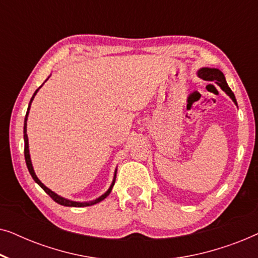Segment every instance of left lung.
<instances>
[{"label":"left lung","instance_id":"8db88e82","mask_svg":"<svg viewBox=\"0 0 258 258\" xmlns=\"http://www.w3.org/2000/svg\"><path fill=\"white\" fill-rule=\"evenodd\" d=\"M197 76L201 77L202 80H206V81H215V83H216L217 86L220 87L221 89L223 90L229 97L231 98L232 102H234V103L237 105V101H236L235 95L231 91L230 88H229L227 81H225V77L223 75V73H222L220 69L207 68V67H206V68H201L199 72H197Z\"/></svg>","mask_w":258,"mask_h":258}]
</instances>
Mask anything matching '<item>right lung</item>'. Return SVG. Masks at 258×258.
Wrapping results in <instances>:
<instances>
[{"instance_id": "add662e5", "label": "right lung", "mask_w": 258, "mask_h": 258, "mask_svg": "<svg viewBox=\"0 0 258 258\" xmlns=\"http://www.w3.org/2000/svg\"><path fill=\"white\" fill-rule=\"evenodd\" d=\"M48 80V79H47ZM45 80V81H47ZM42 86H43V84H42ZM41 86V87H42ZM40 87V88H41ZM40 88H38V89L35 91L34 93V95H33V97H31V100H30V102H29V105H28V110H27V114H26V118H24V128H23V134H24V157H26V163H27V167H28V170H29V172H30V175H31V177L34 178V181L37 183L38 185L41 186L42 189L44 190L45 192L48 194L49 196L51 197L52 200L55 201L56 203H58V204H61V206H64V207H76V208H81V207H89V206H94V204H96V203H98V202H101V201H103L105 197H107L109 194L111 192V189H112V186H114V184H115V179H116V172H117V169H115V172H114V178H112V182H111V184H110V186H109V189L107 190V191H105L103 195H101L100 197H97L96 200H93V201H89V202H76V201H72V200H68V199H64V197H62V196H59V195H57V194L56 192H54L52 191V190H50L49 188H47V186H45L43 183H42L40 179H38V177L36 176V174H35V171H34V168H33V164H31V160H30V154H29V142H28V135H27V121H28V115H29V110H30V105H31V102H33V100H34V97L36 96V94H37V91L40 90Z\"/></svg>"}]
</instances>
